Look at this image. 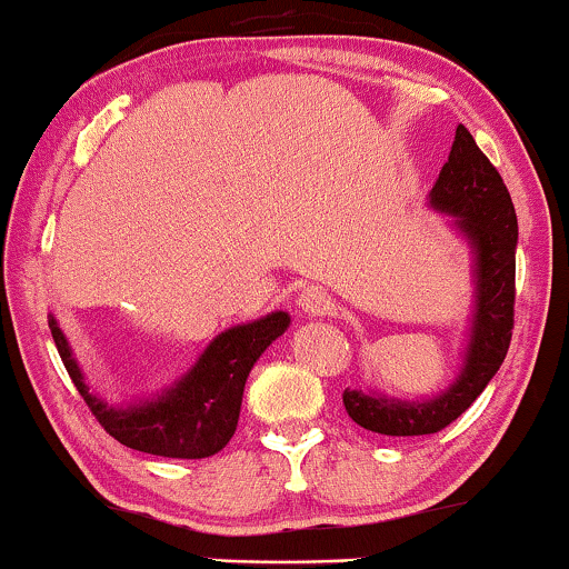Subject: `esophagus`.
<instances>
[{
    "label": "esophagus",
    "mask_w": 569,
    "mask_h": 569,
    "mask_svg": "<svg viewBox=\"0 0 569 569\" xmlns=\"http://www.w3.org/2000/svg\"><path fill=\"white\" fill-rule=\"evenodd\" d=\"M298 306L302 308V313H308V316H326V313H331L333 300H331V295L323 290V287H308V290H302Z\"/></svg>",
    "instance_id": "1"
}]
</instances>
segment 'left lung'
<instances>
[{
    "mask_svg": "<svg viewBox=\"0 0 569 569\" xmlns=\"http://www.w3.org/2000/svg\"><path fill=\"white\" fill-rule=\"evenodd\" d=\"M430 204L453 214L458 228L471 240L477 253V313L461 376L438 399L419 403L362 391L341 393L347 415L357 425L393 438L432 435L456 422L500 370L516 323V207L502 176L463 123H458L448 162L430 191Z\"/></svg>",
    "mask_w": 569,
    "mask_h": 569,
    "instance_id": "left-lung-1",
    "label": "left lung"
}]
</instances>
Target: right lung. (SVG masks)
Here are the masks:
<instances>
[{
	"mask_svg": "<svg viewBox=\"0 0 569 569\" xmlns=\"http://www.w3.org/2000/svg\"><path fill=\"white\" fill-rule=\"evenodd\" d=\"M49 326L69 378L111 438L127 448L162 458H207L228 446L236 435L248 372L263 349L282 337L290 316L277 310L220 333L176 388L158 401L129 409L108 407L88 391L64 333L53 318Z\"/></svg>",
	"mask_w": 569,
	"mask_h": 569,
	"instance_id": "1",
	"label": "right lung"
}]
</instances>
